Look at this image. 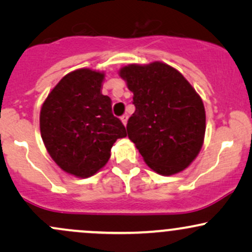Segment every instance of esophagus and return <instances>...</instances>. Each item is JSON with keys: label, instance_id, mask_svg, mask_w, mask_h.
I'll return each instance as SVG.
<instances>
[{"label": "esophagus", "instance_id": "esophagus-1", "mask_svg": "<svg viewBox=\"0 0 252 252\" xmlns=\"http://www.w3.org/2000/svg\"><path fill=\"white\" fill-rule=\"evenodd\" d=\"M128 118H129L128 115H123V116L121 117V121H122V123L124 124V126H126V123H128Z\"/></svg>", "mask_w": 252, "mask_h": 252}]
</instances>
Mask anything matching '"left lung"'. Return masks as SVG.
Wrapping results in <instances>:
<instances>
[{
	"mask_svg": "<svg viewBox=\"0 0 252 252\" xmlns=\"http://www.w3.org/2000/svg\"><path fill=\"white\" fill-rule=\"evenodd\" d=\"M118 74L134 94L136 110L126 130L144 162L164 176L186 169L204 144L201 97L180 72L162 62L129 63Z\"/></svg>",
	"mask_w": 252,
	"mask_h": 252,
	"instance_id": "obj_1",
	"label": "left lung"
}]
</instances>
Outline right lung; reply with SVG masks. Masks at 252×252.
<instances>
[{
  "mask_svg": "<svg viewBox=\"0 0 252 252\" xmlns=\"http://www.w3.org/2000/svg\"><path fill=\"white\" fill-rule=\"evenodd\" d=\"M105 72L79 68L54 86L40 111V132L48 154L63 172L90 178L108 163L111 148L126 136L102 94Z\"/></svg>",
  "mask_w": 252,
  "mask_h": 252,
  "instance_id": "add662e5",
  "label": "right lung"
}]
</instances>
